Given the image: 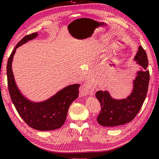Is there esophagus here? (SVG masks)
Segmentation results:
<instances>
[{
	"label": "esophagus",
	"instance_id": "34e87169",
	"mask_svg": "<svg viewBox=\"0 0 159 159\" xmlns=\"http://www.w3.org/2000/svg\"><path fill=\"white\" fill-rule=\"evenodd\" d=\"M80 94L82 96L86 95H92L93 94V90L90 83H86L83 85V87L80 89Z\"/></svg>",
	"mask_w": 159,
	"mask_h": 159
}]
</instances>
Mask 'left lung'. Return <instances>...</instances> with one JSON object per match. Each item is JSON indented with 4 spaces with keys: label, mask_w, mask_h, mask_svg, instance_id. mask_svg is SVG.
Here are the masks:
<instances>
[{
    "label": "left lung",
    "mask_w": 159,
    "mask_h": 159,
    "mask_svg": "<svg viewBox=\"0 0 159 159\" xmlns=\"http://www.w3.org/2000/svg\"><path fill=\"white\" fill-rule=\"evenodd\" d=\"M134 60L141 66L133 80V88L130 95L125 99L113 98L108 91L99 90L96 98L101 104V111L97 120L105 127H117L130 122L140 110L146 98L149 82L147 56L142 46H139Z\"/></svg>",
    "instance_id": "1"
}]
</instances>
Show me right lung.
<instances>
[{
    "mask_svg": "<svg viewBox=\"0 0 159 159\" xmlns=\"http://www.w3.org/2000/svg\"><path fill=\"white\" fill-rule=\"evenodd\" d=\"M38 35L36 32L24 37L12 52L7 64V85L12 103L26 124L38 130H52L61 128L65 122L70 105L79 97L80 85L66 86L46 100L39 102L29 100L22 95L13 75V57L18 47L34 39Z\"/></svg>",
    "mask_w": 159,
    "mask_h": 159,
    "instance_id": "add662e5",
    "label": "right lung"
}]
</instances>
